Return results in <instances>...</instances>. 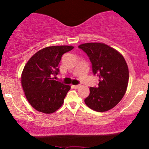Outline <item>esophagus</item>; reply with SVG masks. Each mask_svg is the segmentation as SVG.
Segmentation results:
<instances>
[{
  "mask_svg": "<svg viewBox=\"0 0 149 149\" xmlns=\"http://www.w3.org/2000/svg\"><path fill=\"white\" fill-rule=\"evenodd\" d=\"M80 86V85H73V88L75 89H78Z\"/></svg>",
  "mask_w": 149,
  "mask_h": 149,
  "instance_id": "obj_1",
  "label": "esophagus"
}]
</instances>
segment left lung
<instances>
[{"label": "left lung", "mask_w": 149, "mask_h": 149, "mask_svg": "<svg viewBox=\"0 0 149 149\" xmlns=\"http://www.w3.org/2000/svg\"><path fill=\"white\" fill-rule=\"evenodd\" d=\"M90 58L92 72L99 76L97 88H90L85 103L98 112L116 107L127 90L129 71L123 56L104 43L88 42L78 46Z\"/></svg>", "instance_id": "left-lung-1"}]
</instances>
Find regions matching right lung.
Here are the masks:
<instances>
[{
    "label": "right lung",
    "mask_w": 149,
    "mask_h": 149,
    "mask_svg": "<svg viewBox=\"0 0 149 149\" xmlns=\"http://www.w3.org/2000/svg\"><path fill=\"white\" fill-rule=\"evenodd\" d=\"M73 46H50L38 51L30 58L22 73L25 96L36 110L52 113L64 103L70 85L55 80L61 56Z\"/></svg>",
    "instance_id": "1"
}]
</instances>
